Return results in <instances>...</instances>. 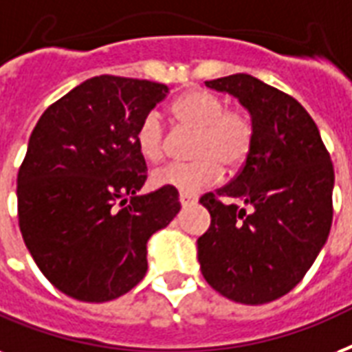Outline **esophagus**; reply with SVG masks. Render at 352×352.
<instances>
[{
  "instance_id": "obj_1",
  "label": "esophagus",
  "mask_w": 352,
  "mask_h": 352,
  "mask_svg": "<svg viewBox=\"0 0 352 352\" xmlns=\"http://www.w3.org/2000/svg\"><path fill=\"white\" fill-rule=\"evenodd\" d=\"M179 201H181L182 206H192L197 203V199H195V197H192V195H186V194L179 195Z\"/></svg>"
}]
</instances>
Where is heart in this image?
<instances>
[{
  "label": "heart",
  "instance_id": "b5f03b06",
  "mask_svg": "<svg viewBox=\"0 0 352 352\" xmlns=\"http://www.w3.org/2000/svg\"><path fill=\"white\" fill-rule=\"evenodd\" d=\"M170 114L177 127L194 133L190 164H171L151 175L153 186L173 188L194 195L219 181L221 168L234 173L245 164L254 142V125L248 112L225 109L223 99L205 90H188L173 101ZM136 149L157 164L166 155V133L157 114H147L136 129Z\"/></svg>",
  "mask_w": 352,
  "mask_h": 352
}]
</instances>
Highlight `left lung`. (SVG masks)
<instances>
[{
	"instance_id": "8db88e82",
	"label": "left lung",
	"mask_w": 352,
	"mask_h": 352,
	"mask_svg": "<svg viewBox=\"0 0 352 352\" xmlns=\"http://www.w3.org/2000/svg\"><path fill=\"white\" fill-rule=\"evenodd\" d=\"M205 85L240 101L253 120L254 142L240 173L201 197L212 218L197 240L201 273L230 301L264 305L301 283L325 245L334 168L318 125L292 96L248 74Z\"/></svg>"
}]
</instances>
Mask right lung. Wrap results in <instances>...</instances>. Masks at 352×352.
Here are the masks:
<instances>
[{
  "mask_svg": "<svg viewBox=\"0 0 352 352\" xmlns=\"http://www.w3.org/2000/svg\"><path fill=\"white\" fill-rule=\"evenodd\" d=\"M170 94L99 75L40 116L18 171V219L40 272L63 294L112 301L147 272V241L181 210L179 192L138 195L147 177L136 129Z\"/></svg>",
  "mask_w": 352,
  "mask_h": 352,
  "instance_id": "add662e5",
  "label": "right lung"
}]
</instances>
